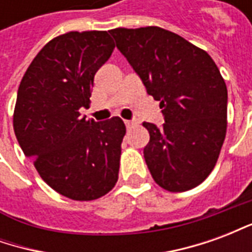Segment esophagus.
<instances>
[{"instance_id": "1", "label": "esophagus", "mask_w": 252, "mask_h": 252, "mask_svg": "<svg viewBox=\"0 0 252 252\" xmlns=\"http://www.w3.org/2000/svg\"><path fill=\"white\" fill-rule=\"evenodd\" d=\"M124 124H126V128H131V126H135V123H133L132 120H126V121H124Z\"/></svg>"}]
</instances>
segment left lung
<instances>
[{"label": "left lung", "mask_w": 252, "mask_h": 252, "mask_svg": "<svg viewBox=\"0 0 252 252\" xmlns=\"http://www.w3.org/2000/svg\"><path fill=\"white\" fill-rule=\"evenodd\" d=\"M116 47L160 102L164 124L143 123L154 181L169 191L200 185L215 167L227 132L225 82L208 52L159 27L110 31Z\"/></svg>", "instance_id": "left-lung-1"}]
</instances>
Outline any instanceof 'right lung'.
Masks as SVG:
<instances>
[{
	"instance_id": "right-lung-1",
	"label": "right lung",
	"mask_w": 252,
	"mask_h": 252,
	"mask_svg": "<svg viewBox=\"0 0 252 252\" xmlns=\"http://www.w3.org/2000/svg\"><path fill=\"white\" fill-rule=\"evenodd\" d=\"M115 50L106 31L68 32L48 41L25 71L13 128L25 157L59 194L105 195L119 178L126 126L120 117L86 120L95 72Z\"/></svg>"
}]
</instances>
